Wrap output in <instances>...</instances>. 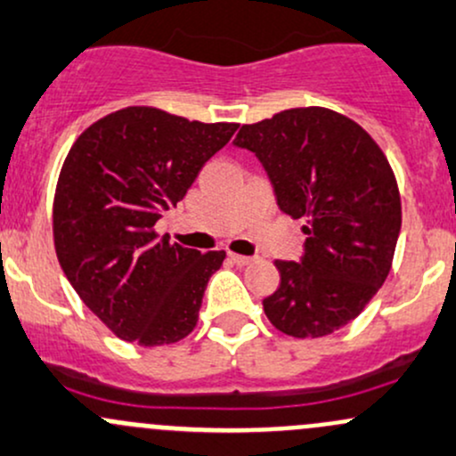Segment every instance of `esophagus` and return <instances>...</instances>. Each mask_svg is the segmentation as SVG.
I'll return each mask as SVG.
<instances>
[{"mask_svg": "<svg viewBox=\"0 0 456 456\" xmlns=\"http://www.w3.org/2000/svg\"><path fill=\"white\" fill-rule=\"evenodd\" d=\"M229 260H232L233 265H238V266H247V265H251L253 257L240 256V253H229Z\"/></svg>", "mask_w": 456, "mask_h": 456, "instance_id": "esophagus-1", "label": "esophagus"}]
</instances>
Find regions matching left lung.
<instances>
[{"mask_svg": "<svg viewBox=\"0 0 456 456\" xmlns=\"http://www.w3.org/2000/svg\"><path fill=\"white\" fill-rule=\"evenodd\" d=\"M233 143L256 152L281 212L305 218L301 260L275 262L281 281L262 301L268 321L295 338L337 332L391 271L402 203L385 152L354 119L323 107L244 124Z\"/></svg>", "mask_w": 456, "mask_h": 456, "instance_id": "obj_1", "label": "left lung"}]
</instances>
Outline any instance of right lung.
Instances as JSON below:
<instances>
[{
  "mask_svg": "<svg viewBox=\"0 0 456 456\" xmlns=\"http://www.w3.org/2000/svg\"><path fill=\"white\" fill-rule=\"evenodd\" d=\"M238 124L190 122L126 107L94 122L71 146L54 194V247L85 305L115 337L157 347L185 338L224 251L159 238L175 208Z\"/></svg>",
  "mask_w": 456,
  "mask_h": 456,
  "instance_id": "obj_1",
  "label": "right lung"
}]
</instances>
